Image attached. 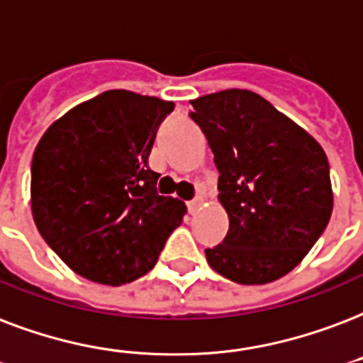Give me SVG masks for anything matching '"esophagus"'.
Returning a JSON list of instances; mask_svg holds the SVG:
<instances>
[{"instance_id": "1", "label": "esophagus", "mask_w": 363, "mask_h": 363, "mask_svg": "<svg viewBox=\"0 0 363 363\" xmlns=\"http://www.w3.org/2000/svg\"><path fill=\"white\" fill-rule=\"evenodd\" d=\"M201 203H203V200H201V198H194L192 201H188V211L192 213H198L200 211V207H201Z\"/></svg>"}]
</instances>
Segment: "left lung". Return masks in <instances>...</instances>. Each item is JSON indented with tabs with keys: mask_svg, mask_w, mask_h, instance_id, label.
Masks as SVG:
<instances>
[{
	"mask_svg": "<svg viewBox=\"0 0 363 363\" xmlns=\"http://www.w3.org/2000/svg\"><path fill=\"white\" fill-rule=\"evenodd\" d=\"M215 154L225 242L206 249L209 267L242 286L280 280L303 261L333 211L325 152L311 133L247 89L190 101Z\"/></svg>",
	"mask_w": 363,
	"mask_h": 363,
	"instance_id": "8db88e82",
	"label": "left lung"
}]
</instances>
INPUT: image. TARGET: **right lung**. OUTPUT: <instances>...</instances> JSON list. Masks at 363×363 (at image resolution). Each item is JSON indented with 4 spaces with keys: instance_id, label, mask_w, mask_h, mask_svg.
I'll return each instance as SVG.
<instances>
[{
    "instance_id": "add662e5",
    "label": "right lung",
    "mask_w": 363,
    "mask_h": 363,
    "mask_svg": "<svg viewBox=\"0 0 363 363\" xmlns=\"http://www.w3.org/2000/svg\"><path fill=\"white\" fill-rule=\"evenodd\" d=\"M175 104L112 89L77 104L40 138L32 160V217L66 267L102 286L154 268L186 206L160 196L148 167L154 138Z\"/></svg>"
}]
</instances>
